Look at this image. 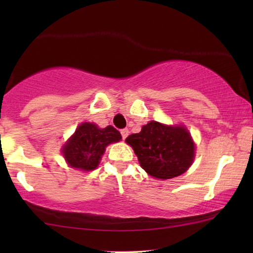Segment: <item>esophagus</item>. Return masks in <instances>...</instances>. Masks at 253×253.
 Instances as JSON below:
<instances>
[{
  "instance_id": "1",
  "label": "esophagus",
  "mask_w": 253,
  "mask_h": 253,
  "mask_svg": "<svg viewBox=\"0 0 253 253\" xmlns=\"http://www.w3.org/2000/svg\"><path fill=\"white\" fill-rule=\"evenodd\" d=\"M121 134H122L123 139H126V138L129 136V130H127V129H122V130H121Z\"/></svg>"
}]
</instances>
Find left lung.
<instances>
[{"label":"left lung","instance_id":"left-lung-1","mask_svg":"<svg viewBox=\"0 0 253 253\" xmlns=\"http://www.w3.org/2000/svg\"><path fill=\"white\" fill-rule=\"evenodd\" d=\"M133 148L141 168L155 178L177 177L195 159V143L183 126H166L151 121L126 139Z\"/></svg>","mask_w":253,"mask_h":253}]
</instances>
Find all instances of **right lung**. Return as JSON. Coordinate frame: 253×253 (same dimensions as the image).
Here are the masks:
<instances>
[{
  "instance_id": "1",
  "label": "right lung",
  "mask_w": 253,
  "mask_h": 253,
  "mask_svg": "<svg viewBox=\"0 0 253 253\" xmlns=\"http://www.w3.org/2000/svg\"><path fill=\"white\" fill-rule=\"evenodd\" d=\"M121 139V133L112 126L100 129L94 123L84 122L63 145L62 154L70 167L89 171L98 167L106 147Z\"/></svg>"
}]
</instances>
